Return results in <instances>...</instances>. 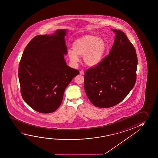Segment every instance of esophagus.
Here are the masks:
<instances>
[{"instance_id":"1","label":"esophagus","mask_w":158,"mask_h":158,"mask_svg":"<svg viewBox=\"0 0 158 158\" xmlns=\"http://www.w3.org/2000/svg\"><path fill=\"white\" fill-rule=\"evenodd\" d=\"M80 74L82 75H84V71L83 70H80Z\"/></svg>"}]
</instances>
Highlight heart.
<instances>
[{
    "label": "heart",
    "instance_id": "b5f03b06",
    "mask_svg": "<svg viewBox=\"0 0 158 158\" xmlns=\"http://www.w3.org/2000/svg\"><path fill=\"white\" fill-rule=\"evenodd\" d=\"M73 50H68V56L73 64L79 61V56H83L84 62L90 67L99 64L107 49L104 39L93 35H85L76 40L73 44Z\"/></svg>",
    "mask_w": 158,
    "mask_h": 158
}]
</instances>
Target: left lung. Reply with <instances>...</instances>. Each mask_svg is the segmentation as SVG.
Wrapping results in <instances>:
<instances>
[{
	"label": "left lung",
	"mask_w": 158,
	"mask_h": 158,
	"mask_svg": "<svg viewBox=\"0 0 158 158\" xmlns=\"http://www.w3.org/2000/svg\"><path fill=\"white\" fill-rule=\"evenodd\" d=\"M116 34L109 54L99 64L86 70L84 89L91 102L100 108L119 104L134 87L138 64L135 47L123 32Z\"/></svg>",
	"instance_id": "8db88e82"
}]
</instances>
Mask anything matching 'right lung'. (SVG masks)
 Listing matches in <instances>:
<instances>
[{
  "label": "right lung",
  "mask_w": 158,
  "mask_h": 158,
  "mask_svg": "<svg viewBox=\"0 0 158 158\" xmlns=\"http://www.w3.org/2000/svg\"><path fill=\"white\" fill-rule=\"evenodd\" d=\"M67 30L52 35H38L23 51L19 65V79L23 100L42 114L55 111L62 101L65 88L79 70L68 66L64 36Z\"/></svg>",
  "instance_id": "obj_1"
}]
</instances>
